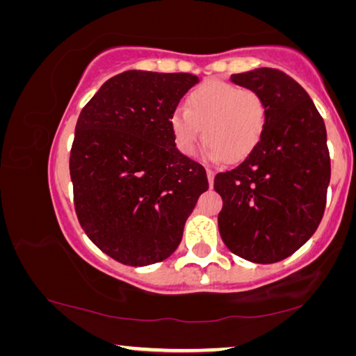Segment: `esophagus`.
<instances>
[{"label": "esophagus", "instance_id": "esophagus-1", "mask_svg": "<svg viewBox=\"0 0 356 356\" xmlns=\"http://www.w3.org/2000/svg\"><path fill=\"white\" fill-rule=\"evenodd\" d=\"M207 176H208L209 185H211V187H213V184H214V171H213V169H207Z\"/></svg>", "mask_w": 356, "mask_h": 356}]
</instances>
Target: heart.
Here are the masks:
<instances>
[{
  "label": "heart",
  "instance_id": "b5f03b06",
  "mask_svg": "<svg viewBox=\"0 0 356 356\" xmlns=\"http://www.w3.org/2000/svg\"><path fill=\"white\" fill-rule=\"evenodd\" d=\"M266 119V103L258 92L209 80L188 95L187 109H174L169 126L177 148L187 156L197 152L204 135L209 159L235 163L257 148Z\"/></svg>",
  "mask_w": 356,
  "mask_h": 356
}]
</instances>
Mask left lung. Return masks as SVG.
I'll return each mask as SVG.
<instances>
[{
	"label": "left lung",
	"mask_w": 356,
	"mask_h": 356,
	"mask_svg": "<svg viewBox=\"0 0 356 356\" xmlns=\"http://www.w3.org/2000/svg\"><path fill=\"white\" fill-rule=\"evenodd\" d=\"M230 80L261 95L268 119L257 148L214 177L222 198L219 234L237 257L277 263L323 219L330 180L326 126L302 85L282 71L259 67Z\"/></svg>",
	"instance_id": "obj_1"
}]
</instances>
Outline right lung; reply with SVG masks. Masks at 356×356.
<instances>
[{"label": "right lung", "mask_w": 356, "mask_h": 356, "mask_svg": "<svg viewBox=\"0 0 356 356\" xmlns=\"http://www.w3.org/2000/svg\"><path fill=\"white\" fill-rule=\"evenodd\" d=\"M197 82L187 72L126 71L80 111L69 158L74 207L88 238L119 263L171 257L208 190L204 168L179 152L169 126Z\"/></svg>", "instance_id": "right-lung-1"}]
</instances>
